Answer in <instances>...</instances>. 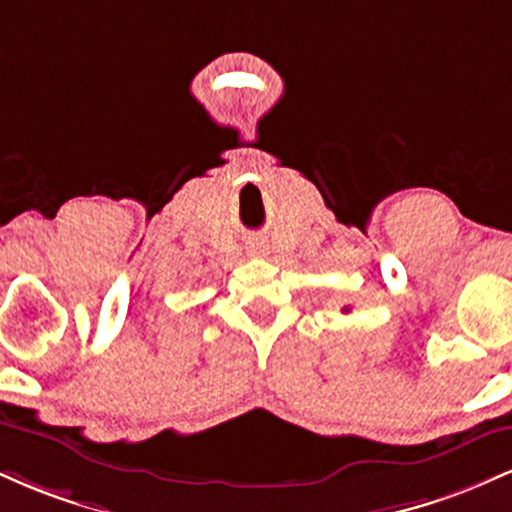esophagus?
<instances>
[{
	"label": "esophagus",
	"mask_w": 512,
	"mask_h": 512,
	"mask_svg": "<svg viewBox=\"0 0 512 512\" xmlns=\"http://www.w3.org/2000/svg\"><path fill=\"white\" fill-rule=\"evenodd\" d=\"M248 255L250 257L267 255V243H264V240H250V243H248Z\"/></svg>",
	"instance_id": "esophagus-1"
}]
</instances>
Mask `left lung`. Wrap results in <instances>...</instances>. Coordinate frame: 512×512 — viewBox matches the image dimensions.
<instances>
[{
    "mask_svg": "<svg viewBox=\"0 0 512 512\" xmlns=\"http://www.w3.org/2000/svg\"><path fill=\"white\" fill-rule=\"evenodd\" d=\"M344 313H349V308H344Z\"/></svg>",
    "mask_w": 512,
    "mask_h": 512,
    "instance_id": "8db88e82",
    "label": "left lung"
}]
</instances>
